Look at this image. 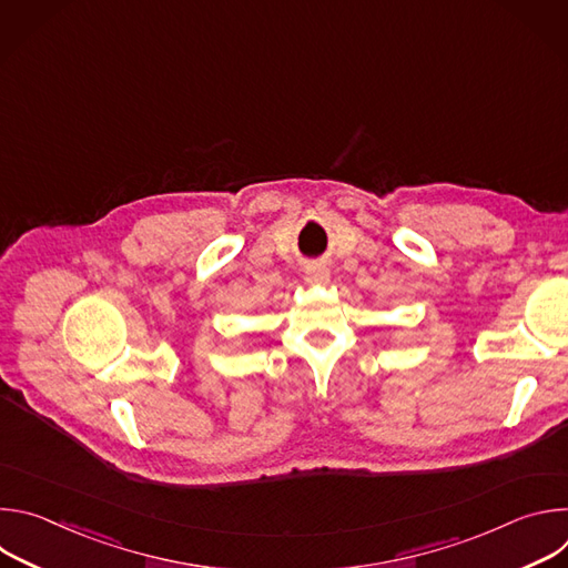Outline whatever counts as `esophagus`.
Instances as JSON below:
<instances>
[{"label":"esophagus","instance_id":"obj_1","mask_svg":"<svg viewBox=\"0 0 568 568\" xmlns=\"http://www.w3.org/2000/svg\"><path fill=\"white\" fill-rule=\"evenodd\" d=\"M328 278H331V272H328L326 265H310V267L305 270V281H307V283L321 285V283H328Z\"/></svg>","mask_w":568,"mask_h":568}]
</instances>
